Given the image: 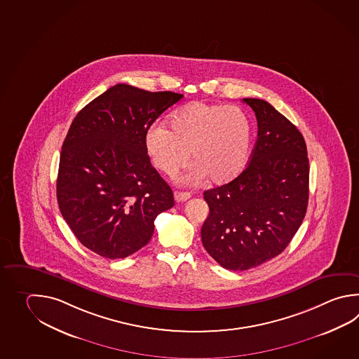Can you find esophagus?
<instances>
[{
	"label": "esophagus",
	"mask_w": 359,
	"mask_h": 359,
	"mask_svg": "<svg viewBox=\"0 0 359 359\" xmlns=\"http://www.w3.org/2000/svg\"><path fill=\"white\" fill-rule=\"evenodd\" d=\"M174 197H175L177 202H185V201H188L191 196V193H188V191H174Z\"/></svg>",
	"instance_id": "esophagus-1"
}]
</instances>
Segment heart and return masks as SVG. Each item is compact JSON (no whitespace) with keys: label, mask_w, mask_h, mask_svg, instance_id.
<instances>
[{"label":"heart","mask_w":359,"mask_h":359,"mask_svg":"<svg viewBox=\"0 0 359 359\" xmlns=\"http://www.w3.org/2000/svg\"><path fill=\"white\" fill-rule=\"evenodd\" d=\"M170 129L156 124L146 134L147 152L156 168L174 176L189 160L194 165L185 177L189 183L205 179L226 184L248 162L252 124L236 106L191 102L168 116Z\"/></svg>","instance_id":"heart-1"}]
</instances>
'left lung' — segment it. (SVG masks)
I'll use <instances>...</instances> for the list:
<instances>
[{
  "mask_svg": "<svg viewBox=\"0 0 359 359\" xmlns=\"http://www.w3.org/2000/svg\"><path fill=\"white\" fill-rule=\"evenodd\" d=\"M243 102L256 114V146L234 180L203 193L210 213L201 230L208 255L233 271L264 264L289 245L307 212L309 193L302 133L264 100Z\"/></svg>",
  "mask_w": 359,
  "mask_h": 359,
  "instance_id": "left-lung-1",
  "label": "left lung"
}]
</instances>
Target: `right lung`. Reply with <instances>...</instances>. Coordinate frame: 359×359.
<instances>
[{
	"label": "right lung",
	"mask_w": 359,
	"mask_h": 359,
	"mask_svg": "<svg viewBox=\"0 0 359 359\" xmlns=\"http://www.w3.org/2000/svg\"><path fill=\"white\" fill-rule=\"evenodd\" d=\"M183 98L116 84L75 116L60 156L57 202L78 241L100 256L125 258L151 241L174 194L151 165L146 134Z\"/></svg>",
	"instance_id": "right-lung-1"
}]
</instances>
